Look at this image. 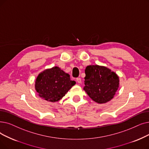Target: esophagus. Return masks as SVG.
Returning <instances> with one entry per match:
<instances>
[{
	"mask_svg": "<svg viewBox=\"0 0 149 149\" xmlns=\"http://www.w3.org/2000/svg\"><path fill=\"white\" fill-rule=\"evenodd\" d=\"M77 81L78 83H81V80L80 78H77Z\"/></svg>",
	"mask_w": 149,
	"mask_h": 149,
	"instance_id": "esophagus-1",
	"label": "esophagus"
}]
</instances>
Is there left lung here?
I'll return each instance as SVG.
<instances>
[{
    "mask_svg": "<svg viewBox=\"0 0 149 149\" xmlns=\"http://www.w3.org/2000/svg\"><path fill=\"white\" fill-rule=\"evenodd\" d=\"M83 89L89 97L98 103L110 101L119 86L118 75L107 67L89 65L86 68Z\"/></svg>",
    "mask_w": 149,
    "mask_h": 149,
    "instance_id": "left-lung-1",
    "label": "left lung"
}]
</instances>
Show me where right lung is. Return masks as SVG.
Returning <instances> with one entry per match:
<instances>
[{"label":"right lung","mask_w":149,"mask_h":149,"mask_svg":"<svg viewBox=\"0 0 149 149\" xmlns=\"http://www.w3.org/2000/svg\"><path fill=\"white\" fill-rule=\"evenodd\" d=\"M75 84L70 80V75L59 67H54L42 71L35 81V89L42 99L51 102H58Z\"/></svg>","instance_id":"obj_1"}]
</instances>
